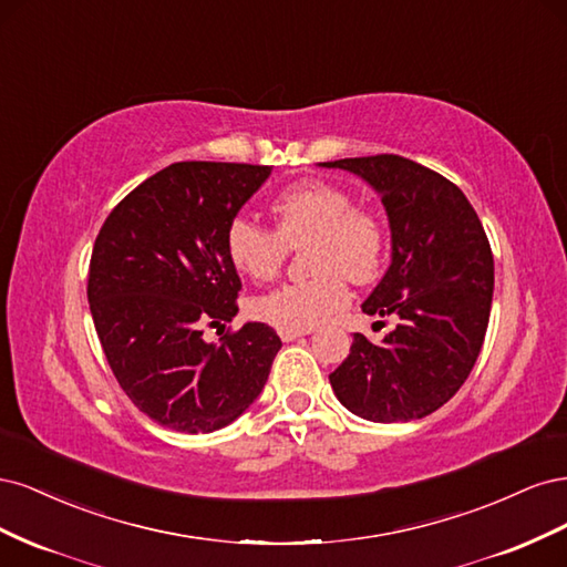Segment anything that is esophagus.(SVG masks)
I'll list each match as a JSON object with an SVG mask.
<instances>
[{"label":"esophagus","mask_w":567,"mask_h":567,"mask_svg":"<svg viewBox=\"0 0 567 567\" xmlns=\"http://www.w3.org/2000/svg\"><path fill=\"white\" fill-rule=\"evenodd\" d=\"M312 333V329H279V338L281 340H296V338H300V336H310Z\"/></svg>","instance_id":"34e87169"}]
</instances>
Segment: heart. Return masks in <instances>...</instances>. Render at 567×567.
I'll list each match as a JSON object with an SVG mask.
<instances>
[{"instance_id": "b5f03b06", "label": "heart", "mask_w": 567, "mask_h": 567, "mask_svg": "<svg viewBox=\"0 0 567 567\" xmlns=\"http://www.w3.org/2000/svg\"><path fill=\"white\" fill-rule=\"evenodd\" d=\"M274 229L246 215H236L225 234L229 262L252 281L279 277L290 250L305 245L310 279L284 284L257 296L250 312L277 329H315L350 302V286L379 277L388 234L383 219L359 208L342 186L305 179L288 186L271 203Z\"/></svg>"}]
</instances>
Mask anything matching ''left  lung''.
I'll use <instances>...</instances> for the list:
<instances>
[{"mask_svg": "<svg viewBox=\"0 0 567 567\" xmlns=\"http://www.w3.org/2000/svg\"><path fill=\"white\" fill-rule=\"evenodd\" d=\"M323 165L350 169L381 194L392 262L362 310L398 321L383 342L354 333L329 381L367 421L423 419L454 398L483 348L494 288L483 221L454 182L394 153Z\"/></svg>", "mask_w": 567, "mask_h": 567, "instance_id": "8db88e82", "label": "left lung"}]
</instances>
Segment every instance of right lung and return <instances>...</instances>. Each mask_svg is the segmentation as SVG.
<instances>
[{"mask_svg": "<svg viewBox=\"0 0 567 567\" xmlns=\"http://www.w3.org/2000/svg\"><path fill=\"white\" fill-rule=\"evenodd\" d=\"M269 173L175 163L132 188L94 241L87 298L101 348L132 404L173 431L213 433L241 416L281 348L260 321L203 340L205 326L238 312L225 234Z\"/></svg>", "mask_w": 567, "mask_h": 567, "instance_id": "obj_1", "label": "right lung"}]
</instances>
